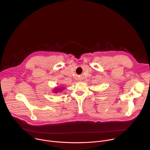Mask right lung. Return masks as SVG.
I'll use <instances>...</instances> for the list:
<instances>
[{"label":"right lung","mask_w":150,"mask_h":150,"mask_svg":"<svg viewBox=\"0 0 150 150\" xmlns=\"http://www.w3.org/2000/svg\"><path fill=\"white\" fill-rule=\"evenodd\" d=\"M59 90V89H56V91H55V92H56V93H57V92H59V91H57ZM59 91H60V90H59Z\"/></svg>","instance_id":"add662e5"}]
</instances>
